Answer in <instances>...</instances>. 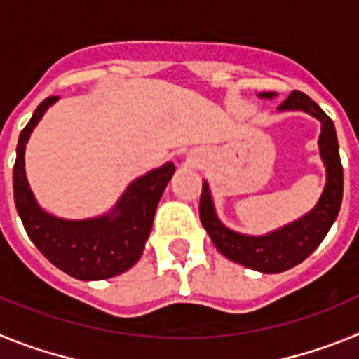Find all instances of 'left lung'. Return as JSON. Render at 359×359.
Instances as JSON below:
<instances>
[{"label":"left lung","mask_w":359,"mask_h":359,"mask_svg":"<svg viewBox=\"0 0 359 359\" xmlns=\"http://www.w3.org/2000/svg\"><path fill=\"white\" fill-rule=\"evenodd\" d=\"M259 97L273 98L275 93L266 91L259 93ZM278 111H302L315 116L322 123L318 147L327 177L322 196L315 207L293 223L284 224L266 236H246L230 230L221 223V219L215 214L214 199L207 182H203V192L199 199V219L215 248L230 261L261 273H282L306 261L331 230L344 198V169H341L340 147H338L332 120L323 113L315 100H311L302 91H293L278 106Z\"/></svg>","instance_id":"8db88e82"}]
</instances>
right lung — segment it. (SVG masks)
<instances>
[{"label": "right lung", "mask_w": 359, "mask_h": 359, "mask_svg": "<svg viewBox=\"0 0 359 359\" xmlns=\"http://www.w3.org/2000/svg\"><path fill=\"white\" fill-rule=\"evenodd\" d=\"M59 100L48 97L37 106L21 131L15 149L14 201L32 243L53 266L79 280H104L128 271L140 261L152 230L172 161L136 177L107 214L90 219H62L39 207L25 172V149L43 115Z\"/></svg>", "instance_id": "1"}]
</instances>
